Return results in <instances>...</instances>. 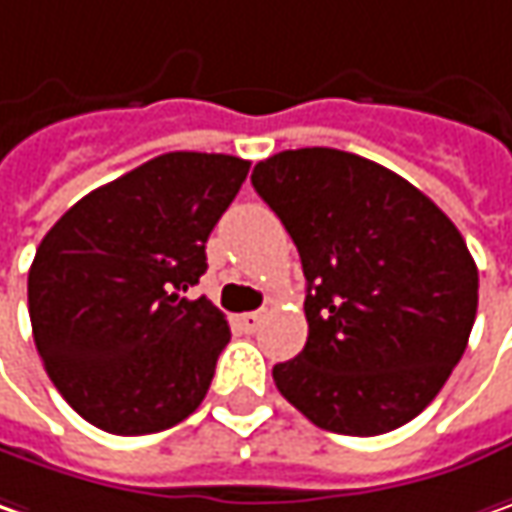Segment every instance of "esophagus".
I'll return each instance as SVG.
<instances>
[{
	"label": "esophagus",
	"instance_id": "34e87169",
	"mask_svg": "<svg viewBox=\"0 0 512 512\" xmlns=\"http://www.w3.org/2000/svg\"><path fill=\"white\" fill-rule=\"evenodd\" d=\"M260 323H263V312H246V315L237 318V326H240L243 332H255Z\"/></svg>",
	"mask_w": 512,
	"mask_h": 512
}]
</instances>
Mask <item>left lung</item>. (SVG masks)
<instances>
[{
    "instance_id": "8db88e82",
    "label": "left lung",
    "mask_w": 512,
    "mask_h": 512,
    "mask_svg": "<svg viewBox=\"0 0 512 512\" xmlns=\"http://www.w3.org/2000/svg\"><path fill=\"white\" fill-rule=\"evenodd\" d=\"M252 186L298 246L309 338L275 364L315 427L381 435L412 421L461 361L478 269L453 220L395 171L338 148L280 151Z\"/></svg>"
}]
</instances>
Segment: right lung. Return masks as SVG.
I'll list each match as a JSON object with an SVG mask.
<instances>
[{
    "mask_svg": "<svg viewBox=\"0 0 512 512\" xmlns=\"http://www.w3.org/2000/svg\"><path fill=\"white\" fill-rule=\"evenodd\" d=\"M249 174L229 154L171 151L85 194L28 272L36 352L59 395L114 435L168 430L206 398L232 332L206 298V240Z\"/></svg>",
    "mask_w": 512,
    "mask_h": 512,
    "instance_id": "obj_1",
    "label": "right lung"
}]
</instances>
